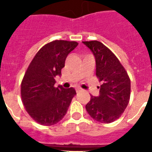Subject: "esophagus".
Returning <instances> with one entry per match:
<instances>
[{"mask_svg": "<svg viewBox=\"0 0 152 152\" xmlns=\"http://www.w3.org/2000/svg\"><path fill=\"white\" fill-rule=\"evenodd\" d=\"M81 91H82V89H81V88H77V89H76V92L77 93L80 92Z\"/></svg>", "mask_w": 152, "mask_h": 152, "instance_id": "esophagus-1", "label": "esophagus"}]
</instances>
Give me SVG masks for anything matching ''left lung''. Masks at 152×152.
Wrapping results in <instances>:
<instances>
[{"mask_svg":"<svg viewBox=\"0 0 152 152\" xmlns=\"http://www.w3.org/2000/svg\"><path fill=\"white\" fill-rule=\"evenodd\" d=\"M83 43L94 55L96 77L102 82L100 95L91 96L86 110L96 121L113 123L121 116L129 102V77L117 57L102 42L94 40Z\"/></svg>","mask_w":152,"mask_h":152,"instance_id":"obj_1","label":"left lung"}]
</instances>
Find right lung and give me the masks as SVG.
<instances>
[{"instance_id":"1","label":"right lung","mask_w":152,"mask_h":152,"mask_svg":"<svg viewBox=\"0 0 152 152\" xmlns=\"http://www.w3.org/2000/svg\"><path fill=\"white\" fill-rule=\"evenodd\" d=\"M77 45L75 41L50 42L38 51L27 68L21 82V98L26 112L39 124L58 123L76 94L72 88L55 87V77L61 75L67 56Z\"/></svg>"}]
</instances>
